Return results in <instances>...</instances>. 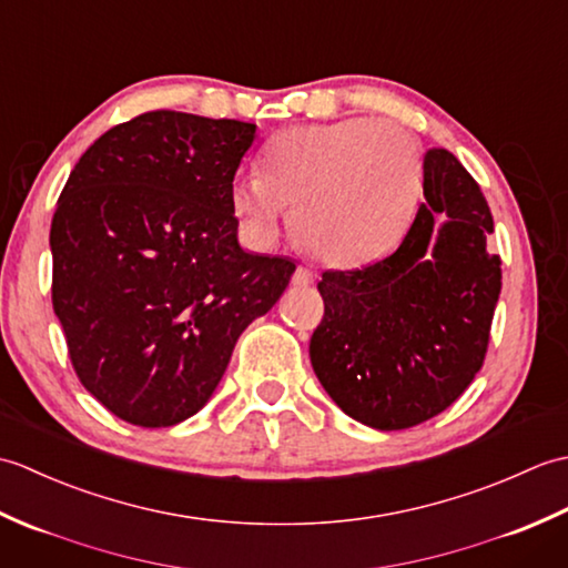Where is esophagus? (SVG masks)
I'll return each mask as SVG.
<instances>
[{"label":"esophagus","instance_id":"1","mask_svg":"<svg viewBox=\"0 0 568 568\" xmlns=\"http://www.w3.org/2000/svg\"><path fill=\"white\" fill-rule=\"evenodd\" d=\"M312 283H315V273H312L310 268H305V265H300V268L293 273V285L307 287Z\"/></svg>","mask_w":568,"mask_h":568}]
</instances>
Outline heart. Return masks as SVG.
I'll return each instance as SVG.
<instances>
[{
	"label": "heart",
	"instance_id": "obj_1",
	"mask_svg": "<svg viewBox=\"0 0 568 568\" xmlns=\"http://www.w3.org/2000/svg\"><path fill=\"white\" fill-rule=\"evenodd\" d=\"M422 149L407 129L368 116L281 131L239 178L232 207L258 239H275L295 207L303 246L358 268L400 244L422 197Z\"/></svg>",
	"mask_w": 568,
	"mask_h": 568
}]
</instances>
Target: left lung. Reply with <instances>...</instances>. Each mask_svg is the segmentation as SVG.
I'll use <instances>...</instances> for the list:
<instances>
[{
	"label": "left lung",
	"mask_w": 568,
	"mask_h": 568,
	"mask_svg": "<svg viewBox=\"0 0 568 568\" xmlns=\"http://www.w3.org/2000/svg\"><path fill=\"white\" fill-rule=\"evenodd\" d=\"M425 204L390 256L324 271V317L310 361L348 417L373 429L415 427L444 413L484 366L498 305L493 214L454 153L425 155ZM442 213L447 222L433 232Z\"/></svg>",
	"instance_id": "8db88e82"
}]
</instances>
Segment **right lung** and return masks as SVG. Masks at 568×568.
<instances>
[{
	"label": "right lung",
	"mask_w": 568,
	"mask_h": 568,
	"mask_svg": "<svg viewBox=\"0 0 568 568\" xmlns=\"http://www.w3.org/2000/svg\"><path fill=\"white\" fill-rule=\"evenodd\" d=\"M256 124L173 110L82 153L51 222L53 310L90 395L136 427L192 417L295 263L241 251L236 168Z\"/></svg>",
	"instance_id": "right-lung-1"
}]
</instances>
